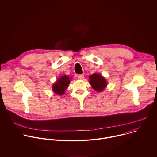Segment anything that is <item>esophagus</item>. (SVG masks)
Listing matches in <instances>:
<instances>
[{
  "label": "esophagus",
  "mask_w": 157,
  "mask_h": 157,
  "mask_svg": "<svg viewBox=\"0 0 157 157\" xmlns=\"http://www.w3.org/2000/svg\"><path fill=\"white\" fill-rule=\"evenodd\" d=\"M84 75H82V74H81V75H78V78H79V79H83L84 78Z\"/></svg>",
  "instance_id": "34e87169"
}]
</instances>
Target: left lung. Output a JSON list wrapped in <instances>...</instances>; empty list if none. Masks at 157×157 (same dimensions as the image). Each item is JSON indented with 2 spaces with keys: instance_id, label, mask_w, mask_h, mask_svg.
Masks as SVG:
<instances>
[{
  "instance_id": "1",
  "label": "left lung",
  "mask_w": 157,
  "mask_h": 157,
  "mask_svg": "<svg viewBox=\"0 0 157 157\" xmlns=\"http://www.w3.org/2000/svg\"><path fill=\"white\" fill-rule=\"evenodd\" d=\"M89 83L95 91L101 92L104 91L107 86V82L104 77L101 74L94 73L89 76Z\"/></svg>"
}]
</instances>
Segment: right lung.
<instances>
[{"mask_svg":"<svg viewBox=\"0 0 157 157\" xmlns=\"http://www.w3.org/2000/svg\"><path fill=\"white\" fill-rule=\"evenodd\" d=\"M69 76L64 75L61 76L57 81L54 83L52 87L54 93L58 95H62L64 94L66 89L68 88V85L70 83V79Z\"/></svg>","mask_w":157,"mask_h":157,"instance_id":"right-lung-1","label":"right lung"}]
</instances>
